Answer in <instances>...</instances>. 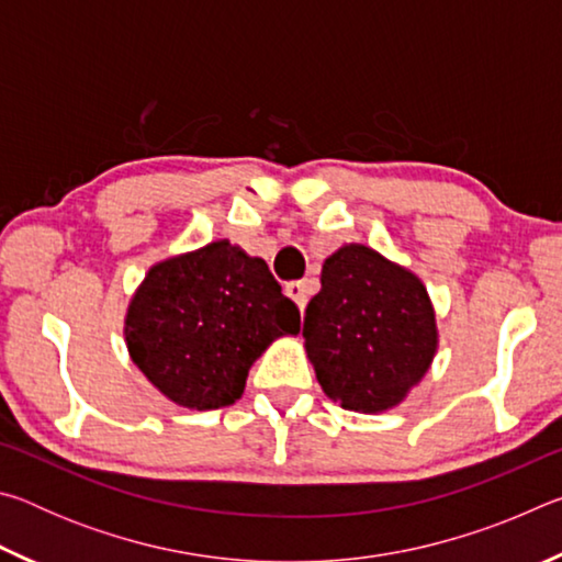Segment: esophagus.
<instances>
[{
  "label": "esophagus",
  "mask_w": 562,
  "mask_h": 562,
  "mask_svg": "<svg viewBox=\"0 0 562 562\" xmlns=\"http://www.w3.org/2000/svg\"><path fill=\"white\" fill-rule=\"evenodd\" d=\"M284 292H288V297H292L294 304H297L300 310L307 307V302H310V282L307 280L288 282V288H284Z\"/></svg>",
  "instance_id": "esophagus-1"
}]
</instances>
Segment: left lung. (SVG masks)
Returning <instances> with one entry per match:
<instances>
[{
    "label": "left lung",
    "instance_id": "8db88e82",
    "mask_svg": "<svg viewBox=\"0 0 562 562\" xmlns=\"http://www.w3.org/2000/svg\"><path fill=\"white\" fill-rule=\"evenodd\" d=\"M319 282L304 310L302 337L322 392L359 414L398 406L439 349L426 284L361 243L327 255Z\"/></svg>",
    "mask_w": 562,
    "mask_h": 562
}]
</instances>
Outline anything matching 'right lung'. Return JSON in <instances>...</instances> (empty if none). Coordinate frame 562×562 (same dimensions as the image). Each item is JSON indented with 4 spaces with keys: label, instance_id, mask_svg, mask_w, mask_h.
<instances>
[{
    "label": "right lung",
    "instance_id": "obj_1",
    "mask_svg": "<svg viewBox=\"0 0 562 562\" xmlns=\"http://www.w3.org/2000/svg\"><path fill=\"white\" fill-rule=\"evenodd\" d=\"M297 331L300 312L268 262L231 240L150 265L123 319L133 364L190 412L235 404L265 349Z\"/></svg>",
    "mask_w": 562,
    "mask_h": 562
}]
</instances>
